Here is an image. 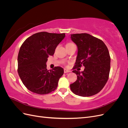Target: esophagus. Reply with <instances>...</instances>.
<instances>
[{"label":"esophagus","mask_w":128,"mask_h":128,"mask_svg":"<svg viewBox=\"0 0 128 128\" xmlns=\"http://www.w3.org/2000/svg\"><path fill=\"white\" fill-rule=\"evenodd\" d=\"M70 72V71L69 70H68V69H64V73H67V72Z\"/></svg>","instance_id":"34e87169"}]
</instances>
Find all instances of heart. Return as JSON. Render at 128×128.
Returning a JSON list of instances; mask_svg holds the SVG:
<instances>
[{"instance_id":"b5f03b06","label":"heart","mask_w":128,"mask_h":128,"mask_svg":"<svg viewBox=\"0 0 128 128\" xmlns=\"http://www.w3.org/2000/svg\"><path fill=\"white\" fill-rule=\"evenodd\" d=\"M68 44H71V43H68Z\"/></svg>"}]
</instances>
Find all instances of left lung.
I'll list each match as a JSON object with an SVG mask.
<instances>
[{
    "label": "left lung",
    "mask_w": 128,
    "mask_h": 128,
    "mask_svg": "<svg viewBox=\"0 0 128 128\" xmlns=\"http://www.w3.org/2000/svg\"><path fill=\"white\" fill-rule=\"evenodd\" d=\"M71 40L76 44L78 52L73 72L77 78L70 85L76 95L90 96L98 94L107 83L110 72V57L106 45L100 39L82 33L71 34ZM83 65L84 71L75 70Z\"/></svg>",
    "instance_id": "8db88e82"
}]
</instances>
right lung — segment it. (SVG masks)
Segmentation results:
<instances>
[{
	"label": "right lung",
	"instance_id": "add662e5",
	"mask_svg": "<svg viewBox=\"0 0 128 128\" xmlns=\"http://www.w3.org/2000/svg\"><path fill=\"white\" fill-rule=\"evenodd\" d=\"M64 37L65 34L40 32L28 37L22 44L18 58V72L23 84L30 91L46 94L56 88L64 69L55 67L48 70L46 64Z\"/></svg>",
	"mask_w": 128,
	"mask_h": 128
}]
</instances>
